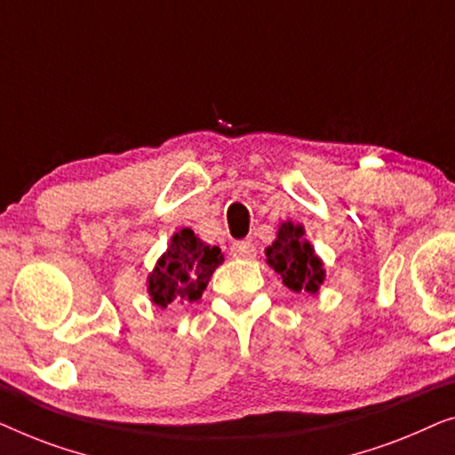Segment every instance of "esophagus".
<instances>
[{
    "mask_svg": "<svg viewBox=\"0 0 455 455\" xmlns=\"http://www.w3.org/2000/svg\"><path fill=\"white\" fill-rule=\"evenodd\" d=\"M230 253H233L235 258L251 259L255 258V253H258V247H255V243L251 241H235L233 245H230Z\"/></svg>",
    "mask_w": 455,
    "mask_h": 455,
    "instance_id": "obj_1",
    "label": "esophagus"
}]
</instances>
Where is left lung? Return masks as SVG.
<instances>
[{"mask_svg": "<svg viewBox=\"0 0 455 455\" xmlns=\"http://www.w3.org/2000/svg\"><path fill=\"white\" fill-rule=\"evenodd\" d=\"M266 261L292 292L317 294L325 283L323 261L305 239V227L299 222H280L276 239L266 247Z\"/></svg>", "mask_w": 455, "mask_h": 455, "instance_id": "1", "label": "left lung"}]
</instances>
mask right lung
Returning <instances> with one entry per match:
<instances>
[{"mask_svg":"<svg viewBox=\"0 0 455 455\" xmlns=\"http://www.w3.org/2000/svg\"><path fill=\"white\" fill-rule=\"evenodd\" d=\"M225 255L216 245H208L191 228L172 233L169 247L148 274V294L152 305L161 309L194 303L202 297L216 267Z\"/></svg>","mask_w":455,"mask_h":455,"instance_id":"right-lung-1","label":"right lung"}]
</instances>
